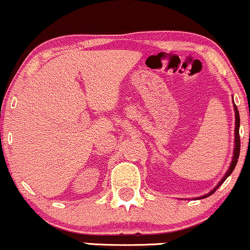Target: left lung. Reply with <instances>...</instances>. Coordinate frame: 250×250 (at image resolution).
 Returning a JSON list of instances; mask_svg holds the SVG:
<instances>
[{
    "label": "left lung",
    "mask_w": 250,
    "mask_h": 250,
    "mask_svg": "<svg viewBox=\"0 0 250 250\" xmlns=\"http://www.w3.org/2000/svg\"><path fill=\"white\" fill-rule=\"evenodd\" d=\"M234 109H235V147H234V156H233V160H232V164H230V166H229V169L227 170L226 172V174H225V176H224V178L222 179V181H220L219 183H218L217 185V187L213 189L212 191L211 192H209V194L208 195H205V196H202L201 198H205V197H208V196H210L211 194H213L214 191L217 190L218 188L220 187V186L223 185V182L225 181V180L229 178V176L232 174V172L233 170H234V168H235V166H236V163H238V159H239V154H240V135H239V128H240V115H239V110H238V107H236V105L234 104Z\"/></svg>",
    "instance_id": "left-lung-1"
}]
</instances>
